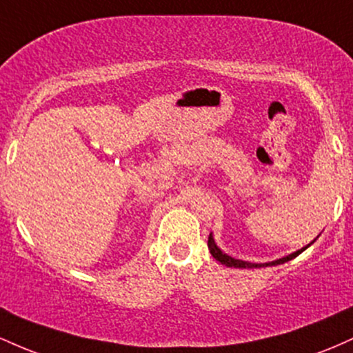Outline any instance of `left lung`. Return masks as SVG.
<instances>
[{
	"mask_svg": "<svg viewBox=\"0 0 353 353\" xmlns=\"http://www.w3.org/2000/svg\"><path fill=\"white\" fill-rule=\"evenodd\" d=\"M314 242H315V239H314V241L310 242V244H314ZM310 244H309V245H305V247H302L301 250H295V252H292L290 255H285V257L277 259V261L265 262V264H254V262H245V261H241V259H234V257H230V255H228V254L222 252V250L219 249V247H217L216 242H214L212 234H209V241H208V247H209L210 254H212V257L216 259V261L221 262V264H224L225 267H234V269H259V267H267V265H279V264H283V262L292 261V259L297 257L299 254H302L303 250L307 249V247H310Z\"/></svg>",
	"mask_w": 353,
	"mask_h": 353,
	"instance_id": "8db88e82",
	"label": "left lung"
}]
</instances>
